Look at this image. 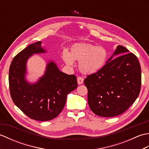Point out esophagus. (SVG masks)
Returning a JSON list of instances; mask_svg holds the SVG:
<instances>
[{"instance_id":"1","label":"esophagus","mask_w":149,"mask_h":149,"mask_svg":"<svg viewBox=\"0 0 149 149\" xmlns=\"http://www.w3.org/2000/svg\"><path fill=\"white\" fill-rule=\"evenodd\" d=\"M77 79V83H78V84H79V85L82 84L83 83V82H84V79H83V77H78Z\"/></svg>"}]
</instances>
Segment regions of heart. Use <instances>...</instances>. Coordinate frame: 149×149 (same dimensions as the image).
I'll list each match as a JSON object with an SVG mask.
<instances>
[{"mask_svg": "<svg viewBox=\"0 0 149 149\" xmlns=\"http://www.w3.org/2000/svg\"><path fill=\"white\" fill-rule=\"evenodd\" d=\"M63 59L70 66L74 65V61L79 62V68L81 73L84 75H92L105 66L107 52L102 46L77 43L71 46L69 52H63Z\"/></svg>", "mask_w": 149, "mask_h": 149, "instance_id": "heart-1", "label": "heart"}]
</instances>
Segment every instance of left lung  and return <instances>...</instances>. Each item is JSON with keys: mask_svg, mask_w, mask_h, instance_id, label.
Here are the masks:
<instances>
[{"mask_svg": "<svg viewBox=\"0 0 149 149\" xmlns=\"http://www.w3.org/2000/svg\"><path fill=\"white\" fill-rule=\"evenodd\" d=\"M114 56L118 57L113 59ZM141 81V67L137 57L125 47L118 45L105 66L84 81L91 110L103 117L115 116L125 112L140 94Z\"/></svg>", "mask_w": 149, "mask_h": 149, "instance_id": "1", "label": "left lung"}]
</instances>
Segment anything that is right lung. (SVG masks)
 <instances>
[{
	"instance_id": "1",
	"label": "right lung",
	"mask_w": 149,
	"mask_h": 149,
	"mask_svg": "<svg viewBox=\"0 0 149 149\" xmlns=\"http://www.w3.org/2000/svg\"><path fill=\"white\" fill-rule=\"evenodd\" d=\"M46 52L41 42L31 44L15 57L9 71L13 101L29 118L38 121L55 118L64 107L67 95L77 87L76 76L61 72L53 61L47 62L45 73L36 83L27 81V60L34 54Z\"/></svg>"
}]
</instances>
